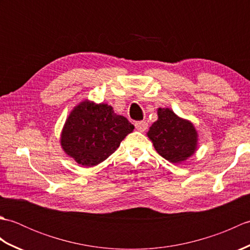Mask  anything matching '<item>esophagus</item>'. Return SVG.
I'll use <instances>...</instances> for the list:
<instances>
[{
    "instance_id": "esophagus-1",
    "label": "esophagus",
    "mask_w": 250,
    "mask_h": 250,
    "mask_svg": "<svg viewBox=\"0 0 250 250\" xmlns=\"http://www.w3.org/2000/svg\"><path fill=\"white\" fill-rule=\"evenodd\" d=\"M135 128H136L137 131L144 132L148 128V124L146 121H136L135 122Z\"/></svg>"
}]
</instances>
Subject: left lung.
I'll return each instance as SVG.
<instances>
[{
    "label": "left lung",
    "instance_id": "1",
    "mask_svg": "<svg viewBox=\"0 0 250 250\" xmlns=\"http://www.w3.org/2000/svg\"><path fill=\"white\" fill-rule=\"evenodd\" d=\"M157 152L171 163L187 160L198 149V131L169 108H158V120L147 132Z\"/></svg>",
    "mask_w": 250,
    "mask_h": 250
}]
</instances>
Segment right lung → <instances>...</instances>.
Here are the masks:
<instances>
[{"label":"right lung","mask_w":250,"mask_h":250,"mask_svg":"<svg viewBox=\"0 0 250 250\" xmlns=\"http://www.w3.org/2000/svg\"><path fill=\"white\" fill-rule=\"evenodd\" d=\"M133 130L134 125L110 105L83 100L66 118L60 143L67 156L90 167L106 160Z\"/></svg>","instance_id":"add662e5"}]
</instances>
